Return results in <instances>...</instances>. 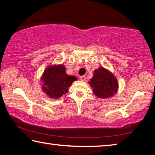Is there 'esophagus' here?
<instances>
[{"mask_svg":"<svg viewBox=\"0 0 155 155\" xmlns=\"http://www.w3.org/2000/svg\"><path fill=\"white\" fill-rule=\"evenodd\" d=\"M85 78H86V77H85V76H81L80 77V79L81 80V81H85Z\"/></svg>","mask_w":155,"mask_h":155,"instance_id":"obj_1","label":"esophagus"}]
</instances>
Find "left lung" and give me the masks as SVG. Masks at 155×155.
<instances>
[{
  "label": "left lung",
  "mask_w": 155,
  "mask_h": 155,
  "mask_svg": "<svg viewBox=\"0 0 155 155\" xmlns=\"http://www.w3.org/2000/svg\"><path fill=\"white\" fill-rule=\"evenodd\" d=\"M90 85L93 88L94 94L99 98H106L117 92L118 84L116 78L108 70L99 68L94 73Z\"/></svg>",
  "instance_id": "left-lung-1"
}]
</instances>
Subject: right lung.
I'll use <instances>...</instances> for the list:
<instances>
[{
	"instance_id": "obj_1",
	"label": "right lung",
	"mask_w": 155,
	"mask_h": 155,
	"mask_svg": "<svg viewBox=\"0 0 155 155\" xmlns=\"http://www.w3.org/2000/svg\"><path fill=\"white\" fill-rule=\"evenodd\" d=\"M77 77L68 76L63 65L48 67L44 71L41 77L42 90L52 98H59L68 91V87Z\"/></svg>"
}]
</instances>
